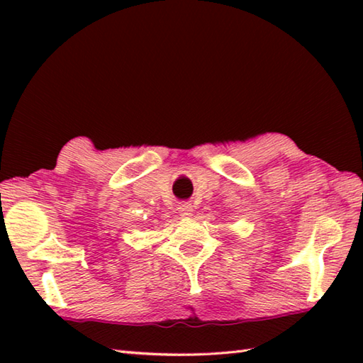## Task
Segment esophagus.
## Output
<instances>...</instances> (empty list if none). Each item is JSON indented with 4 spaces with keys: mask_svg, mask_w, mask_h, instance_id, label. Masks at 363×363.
<instances>
[{
    "mask_svg": "<svg viewBox=\"0 0 363 363\" xmlns=\"http://www.w3.org/2000/svg\"><path fill=\"white\" fill-rule=\"evenodd\" d=\"M177 211H179L182 217H189V215H191V212H194V209H191V206L189 203H181L179 207H177Z\"/></svg>",
    "mask_w": 363,
    "mask_h": 363,
    "instance_id": "esophagus-1",
    "label": "esophagus"
}]
</instances>
